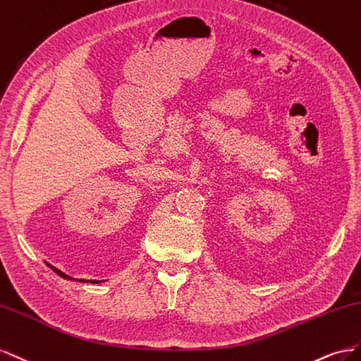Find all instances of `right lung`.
<instances>
[{
	"label": "right lung",
	"instance_id": "add662e5",
	"mask_svg": "<svg viewBox=\"0 0 361 361\" xmlns=\"http://www.w3.org/2000/svg\"><path fill=\"white\" fill-rule=\"evenodd\" d=\"M47 264H48V263H47ZM48 266H49L51 269H53V271H54L57 275H60L61 278H66V280H74V278H71L69 275H66V274H63V272H61V271L56 269V267H53V266H51V264H48ZM80 281H81V283H87V281H89V283H94V284H98V283H101V281H97V280H95V281H94V280H80Z\"/></svg>",
	"mask_w": 361,
	"mask_h": 361
}]
</instances>
